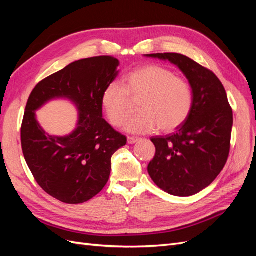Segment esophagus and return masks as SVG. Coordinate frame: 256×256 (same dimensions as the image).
I'll return each instance as SVG.
<instances>
[{"label": "esophagus", "mask_w": 256, "mask_h": 256, "mask_svg": "<svg viewBox=\"0 0 256 256\" xmlns=\"http://www.w3.org/2000/svg\"><path fill=\"white\" fill-rule=\"evenodd\" d=\"M138 141H140V138H136V136H128L127 138V142L128 144H134Z\"/></svg>", "instance_id": "1"}]
</instances>
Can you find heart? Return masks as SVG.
Instances as JSON below:
<instances>
[{
	"label": "heart",
	"mask_w": 256,
	"mask_h": 256,
	"mask_svg": "<svg viewBox=\"0 0 256 256\" xmlns=\"http://www.w3.org/2000/svg\"><path fill=\"white\" fill-rule=\"evenodd\" d=\"M138 114L127 124L134 134H148L156 129L172 132L187 122L193 109L190 83L159 65H146L128 72L122 85L112 82L102 92L100 104L113 127L124 125L138 102Z\"/></svg>",
	"instance_id": "b5f03b06"
}]
</instances>
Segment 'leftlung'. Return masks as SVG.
<instances>
[{
  "label": "left lung",
  "instance_id": "8db88e82",
  "mask_svg": "<svg viewBox=\"0 0 256 256\" xmlns=\"http://www.w3.org/2000/svg\"><path fill=\"white\" fill-rule=\"evenodd\" d=\"M178 66L193 90V109L173 134L150 140L156 154L148 174L160 189L190 196L208 187L226 166L230 148L233 110L223 84L212 70L178 53L147 54Z\"/></svg>",
  "mask_w": 256,
  "mask_h": 256
}]
</instances>
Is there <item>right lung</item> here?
<instances>
[{"mask_svg":"<svg viewBox=\"0 0 256 256\" xmlns=\"http://www.w3.org/2000/svg\"><path fill=\"white\" fill-rule=\"evenodd\" d=\"M111 56L83 58L44 78L30 92L21 125L23 156L35 180L49 196L81 204L97 196L109 180L113 154L127 138L102 118V92L118 72ZM65 96L80 112L78 127L58 138L38 125L34 111L50 98Z\"/></svg>","mask_w":256,"mask_h":256,"instance_id":"right-lung-1","label":"right lung"}]
</instances>
